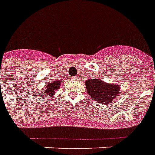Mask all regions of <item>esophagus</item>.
<instances>
[{"label": "esophagus", "instance_id": "1", "mask_svg": "<svg viewBox=\"0 0 155 155\" xmlns=\"http://www.w3.org/2000/svg\"><path fill=\"white\" fill-rule=\"evenodd\" d=\"M78 78H79V77H74V80H75V81H77Z\"/></svg>", "mask_w": 155, "mask_h": 155}]
</instances>
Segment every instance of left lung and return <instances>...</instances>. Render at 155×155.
I'll return each mask as SVG.
<instances>
[{
	"label": "left lung",
	"mask_w": 155,
	"mask_h": 155,
	"mask_svg": "<svg viewBox=\"0 0 155 155\" xmlns=\"http://www.w3.org/2000/svg\"><path fill=\"white\" fill-rule=\"evenodd\" d=\"M85 87L90 96L99 103L107 105L120 92V86L105 83L103 81L89 79L85 81Z\"/></svg>",
	"instance_id": "1"
}]
</instances>
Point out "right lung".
I'll return each instance as SVG.
<instances>
[{
	"instance_id": "obj_1",
	"label": "right lung",
	"mask_w": 155,
	"mask_h": 155,
	"mask_svg": "<svg viewBox=\"0 0 155 155\" xmlns=\"http://www.w3.org/2000/svg\"><path fill=\"white\" fill-rule=\"evenodd\" d=\"M60 82L61 81H54L53 83H50L46 86V90H45V93L46 95L48 96H54L55 91H57V90L59 88L60 86Z\"/></svg>"
}]
</instances>
